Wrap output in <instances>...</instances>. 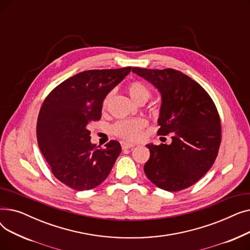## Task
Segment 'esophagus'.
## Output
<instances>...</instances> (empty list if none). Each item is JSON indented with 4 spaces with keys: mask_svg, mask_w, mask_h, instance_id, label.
I'll use <instances>...</instances> for the list:
<instances>
[{
    "mask_svg": "<svg viewBox=\"0 0 250 250\" xmlns=\"http://www.w3.org/2000/svg\"><path fill=\"white\" fill-rule=\"evenodd\" d=\"M122 148L125 150V149H130V148H134L135 145L134 144H129V143H126V142H122Z\"/></svg>",
    "mask_w": 250,
    "mask_h": 250,
    "instance_id": "34e87169",
    "label": "esophagus"
}]
</instances>
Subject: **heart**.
<instances>
[{"label": "heart", "instance_id": "b5f03b06", "mask_svg": "<svg viewBox=\"0 0 250 250\" xmlns=\"http://www.w3.org/2000/svg\"><path fill=\"white\" fill-rule=\"evenodd\" d=\"M128 95L135 102L141 104L145 103L151 96V91L149 87L141 81L129 82L127 87ZM112 97V92L104 97L102 101V108H106L110 99ZM147 126V121L144 118H127L116 122L111 126V132L116 137L121 138L127 142L138 141L143 134V130Z\"/></svg>", "mask_w": 250, "mask_h": 250}]
</instances>
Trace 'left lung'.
Wrapping results in <instances>:
<instances>
[{"mask_svg": "<svg viewBox=\"0 0 250 250\" xmlns=\"http://www.w3.org/2000/svg\"><path fill=\"white\" fill-rule=\"evenodd\" d=\"M159 90L162 97L159 136L171 134L170 145L149 144L144 166L156 187L179 191L198 182L211 168L219 152L222 129L219 112L208 92L191 78L173 70L133 68Z\"/></svg>", "mask_w": 250, "mask_h": 250, "instance_id": "left-lung-1", "label": "left lung"}]
</instances>
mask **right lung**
I'll return each mask as SVG.
<instances>
[{
	"instance_id": "obj_1",
	"label": "right lung",
	"mask_w": 250,
	"mask_h": 250,
	"mask_svg": "<svg viewBox=\"0 0 250 250\" xmlns=\"http://www.w3.org/2000/svg\"><path fill=\"white\" fill-rule=\"evenodd\" d=\"M132 67L89 70L62 82L44 99L39 111L38 147L57 179L75 190L98 187L122 152L111 140L105 148L90 142L89 125L101 118L102 101Z\"/></svg>"
}]
</instances>
